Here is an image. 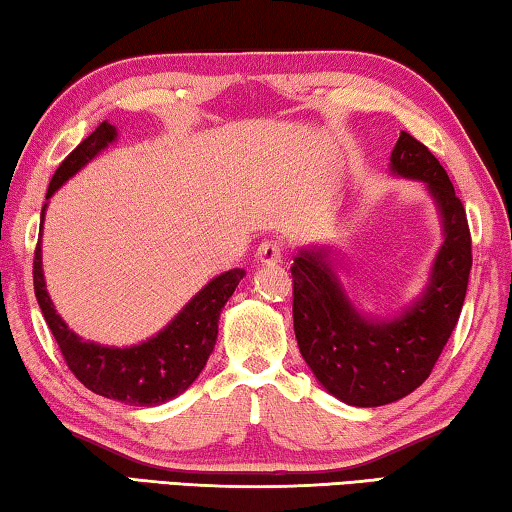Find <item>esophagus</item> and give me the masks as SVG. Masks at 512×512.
Here are the masks:
<instances>
[{
	"label": "esophagus",
	"instance_id": "esophagus-1",
	"mask_svg": "<svg viewBox=\"0 0 512 512\" xmlns=\"http://www.w3.org/2000/svg\"><path fill=\"white\" fill-rule=\"evenodd\" d=\"M257 264L262 266H275L282 262V246L277 241H262L257 248Z\"/></svg>",
	"mask_w": 512,
	"mask_h": 512
}]
</instances>
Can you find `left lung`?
Wrapping results in <instances>:
<instances>
[{
  "label": "left lung",
  "instance_id": "obj_1",
  "mask_svg": "<svg viewBox=\"0 0 512 512\" xmlns=\"http://www.w3.org/2000/svg\"><path fill=\"white\" fill-rule=\"evenodd\" d=\"M391 171L418 180L436 203L443 244L427 287L393 318L357 309L329 246L293 257V329L302 359L329 395L350 406H384L413 393L431 375L461 316L472 268V239L461 198L427 146L400 133Z\"/></svg>",
  "mask_w": 512,
  "mask_h": 512
}]
</instances>
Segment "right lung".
<instances>
[{
	"label": "right lung",
	"instance_id": "right-lung-1",
	"mask_svg": "<svg viewBox=\"0 0 512 512\" xmlns=\"http://www.w3.org/2000/svg\"><path fill=\"white\" fill-rule=\"evenodd\" d=\"M115 140L117 128L103 121L56 169L47 189V201ZM45 212L47 203L42 207L40 223H45ZM244 275V268H232L212 277L158 334L137 345L115 348V345L81 339L58 316L42 273V225L36 259H33V289L38 305L69 370L92 393L131 406H158L185 393L194 384L216 345L221 309Z\"/></svg>",
	"mask_w": 512,
	"mask_h": 512
}]
</instances>
